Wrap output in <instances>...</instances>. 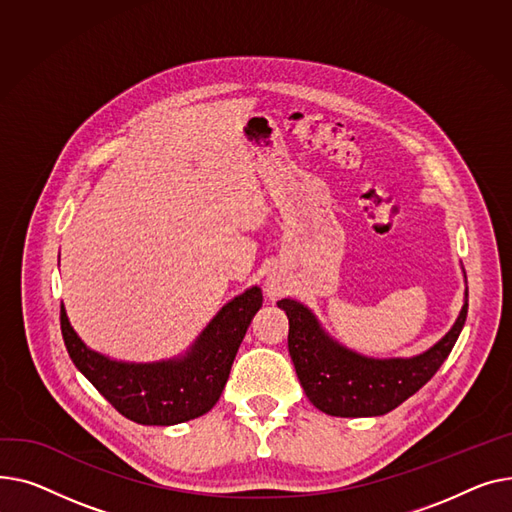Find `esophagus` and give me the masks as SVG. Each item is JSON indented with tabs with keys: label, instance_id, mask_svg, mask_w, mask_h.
I'll return each instance as SVG.
<instances>
[{
	"label": "esophagus",
	"instance_id": "obj_1",
	"mask_svg": "<svg viewBox=\"0 0 512 512\" xmlns=\"http://www.w3.org/2000/svg\"><path fill=\"white\" fill-rule=\"evenodd\" d=\"M264 289H266V295L270 299H277V297L283 295V283L277 277H268L266 283H264Z\"/></svg>",
	"mask_w": 512,
	"mask_h": 512
}]
</instances>
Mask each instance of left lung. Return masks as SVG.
Returning a JSON list of instances; mask_svg holds the SVG:
<instances>
[{
    "mask_svg": "<svg viewBox=\"0 0 512 512\" xmlns=\"http://www.w3.org/2000/svg\"><path fill=\"white\" fill-rule=\"evenodd\" d=\"M289 318V355L306 397L335 417L384 415L415 395L444 364L467 320L465 304L453 328L415 357L374 359L330 339L316 316L295 299L277 302Z\"/></svg>",
    "mask_w": 512,
    "mask_h": 512,
    "instance_id": "obj_1",
    "label": "left lung"
}]
</instances>
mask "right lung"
I'll list each match as a JSON object with an SVG mask.
<instances>
[{"label": "right lung", "instance_id": "obj_1", "mask_svg": "<svg viewBox=\"0 0 512 512\" xmlns=\"http://www.w3.org/2000/svg\"><path fill=\"white\" fill-rule=\"evenodd\" d=\"M260 308L262 291L250 287L219 310L186 355L155 364L115 362L88 349L72 328L64 304L59 320L74 366L119 413L142 426H173L215 407L235 353Z\"/></svg>", "mask_w": 512, "mask_h": 512}]
</instances>
